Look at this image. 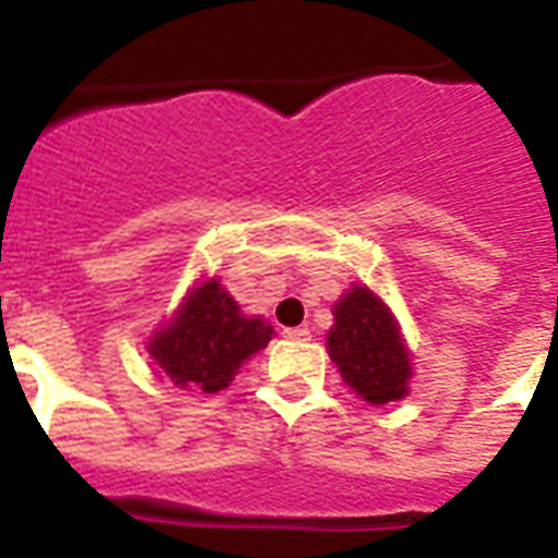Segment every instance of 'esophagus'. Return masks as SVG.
<instances>
[{
  "mask_svg": "<svg viewBox=\"0 0 558 558\" xmlns=\"http://www.w3.org/2000/svg\"><path fill=\"white\" fill-rule=\"evenodd\" d=\"M287 339H292V341H306V339H310V327H289V330H287Z\"/></svg>",
  "mask_w": 558,
  "mask_h": 558,
  "instance_id": "34e87169",
  "label": "esophagus"
}]
</instances>
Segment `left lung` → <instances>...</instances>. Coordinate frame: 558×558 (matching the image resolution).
<instances>
[{
	"label": "left lung",
	"instance_id": "obj_1",
	"mask_svg": "<svg viewBox=\"0 0 558 558\" xmlns=\"http://www.w3.org/2000/svg\"><path fill=\"white\" fill-rule=\"evenodd\" d=\"M327 353L341 379L371 405L408 397L414 353L408 350L397 315L373 289L353 283L336 301Z\"/></svg>",
	"mask_w": 558,
	"mask_h": 558
}]
</instances>
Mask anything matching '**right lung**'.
Wrapping results in <instances>:
<instances>
[{"mask_svg":"<svg viewBox=\"0 0 558 558\" xmlns=\"http://www.w3.org/2000/svg\"><path fill=\"white\" fill-rule=\"evenodd\" d=\"M271 336L275 330L263 315H245L219 278H208L187 289L177 313L153 330L147 353L156 373L177 388L217 393Z\"/></svg>","mask_w":558,"mask_h":558,"instance_id":"obj_1","label":"right lung"}]
</instances>
